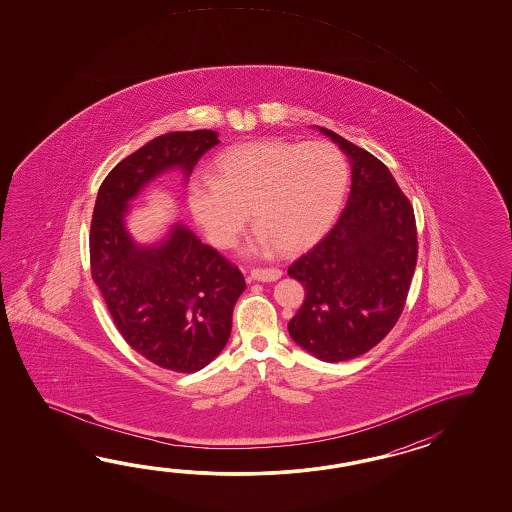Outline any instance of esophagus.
Here are the masks:
<instances>
[{"label":"esophagus","mask_w":512,"mask_h":512,"mask_svg":"<svg viewBox=\"0 0 512 512\" xmlns=\"http://www.w3.org/2000/svg\"><path fill=\"white\" fill-rule=\"evenodd\" d=\"M251 280L254 282H276L282 278L280 269H252Z\"/></svg>","instance_id":"esophagus-1"}]
</instances>
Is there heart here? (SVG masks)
<instances>
[{
  "label": "heart",
  "mask_w": 512,
  "mask_h": 512,
  "mask_svg": "<svg viewBox=\"0 0 512 512\" xmlns=\"http://www.w3.org/2000/svg\"><path fill=\"white\" fill-rule=\"evenodd\" d=\"M349 177L346 155L331 142L261 139L221 153L216 175H192L186 203L218 249L232 247L252 216L258 225L243 245L247 256L298 254L337 223Z\"/></svg>",
  "instance_id": "b5f03b06"
}]
</instances>
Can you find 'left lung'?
I'll return each instance as SVG.
<instances>
[{"label": "left lung", "mask_w": 512, "mask_h": 512, "mask_svg": "<svg viewBox=\"0 0 512 512\" xmlns=\"http://www.w3.org/2000/svg\"><path fill=\"white\" fill-rule=\"evenodd\" d=\"M315 128L348 155L351 190L337 225L287 271L305 287L287 329L316 359L342 362L377 346L403 313L417 230L388 166L335 131Z\"/></svg>", "instance_id": "1"}]
</instances>
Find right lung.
<instances>
[{
    "mask_svg": "<svg viewBox=\"0 0 512 512\" xmlns=\"http://www.w3.org/2000/svg\"><path fill=\"white\" fill-rule=\"evenodd\" d=\"M218 131H170L120 161L98 190L91 219V274L120 335L164 370H203L227 346L245 278L196 234L174 221L133 227L131 201L159 175L186 181Z\"/></svg>",
    "mask_w": 512,
    "mask_h": 512,
    "instance_id": "obj_1",
    "label": "right lung"
}]
</instances>
